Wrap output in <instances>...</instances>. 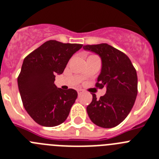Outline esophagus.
Segmentation results:
<instances>
[{
    "label": "esophagus",
    "mask_w": 159,
    "mask_h": 159,
    "mask_svg": "<svg viewBox=\"0 0 159 159\" xmlns=\"http://www.w3.org/2000/svg\"><path fill=\"white\" fill-rule=\"evenodd\" d=\"M77 92H78V95H81V94L84 92V91H83V90H81V89H78V90H77Z\"/></svg>",
    "instance_id": "1"
}]
</instances>
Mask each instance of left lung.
<instances>
[{
	"instance_id": "1",
	"label": "left lung",
	"mask_w": 159,
	"mask_h": 159,
	"mask_svg": "<svg viewBox=\"0 0 159 159\" xmlns=\"http://www.w3.org/2000/svg\"><path fill=\"white\" fill-rule=\"evenodd\" d=\"M84 50L99 55L102 61L97 88H106L99 99L92 94V102L87 107L90 119L103 128L121 123L131 111L138 93L136 70L127 55L107 43L84 45Z\"/></svg>"
}]
</instances>
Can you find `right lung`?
<instances>
[{"label":"right lung","mask_w":159,"mask_h":159,"mask_svg":"<svg viewBox=\"0 0 159 159\" xmlns=\"http://www.w3.org/2000/svg\"><path fill=\"white\" fill-rule=\"evenodd\" d=\"M80 43L48 40L25 57L17 78L24 107L32 119L43 127L64 123L77 98L74 89L64 91L54 84L64 71Z\"/></svg>","instance_id":"right-lung-1"}]
</instances>
